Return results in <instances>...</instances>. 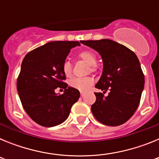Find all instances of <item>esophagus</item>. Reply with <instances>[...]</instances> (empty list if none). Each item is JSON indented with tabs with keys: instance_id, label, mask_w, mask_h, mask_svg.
Masks as SVG:
<instances>
[{
	"instance_id": "esophagus-1",
	"label": "esophagus",
	"mask_w": 159,
	"mask_h": 159,
	"mask_svg": "<svg viewBox=\"0 0 159 159\" xmlns=\"http://www.w3.org/2000/svg\"><path fill=\"white\" fill-rule=\"evenodd\" d=\"M84 94H85V93H84V92H80V95H81V96H84Z\"/></svg>"
}]
</instances>
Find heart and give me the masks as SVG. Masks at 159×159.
<instances>
[{
  "label": "heart",
  "instance_id": "obj_1",
  "mask_svg": "<svg viewBox=\"0 0 159 159\" xmlns=\"http://www.w3.org/2000/svg\"><path fill=\"white\" fill-rule=\"evenodd\" d=\"M78 57L81 60H83L84 62L89 65L90 69L89 71L93 72L96 71V56L93 52L90 51V50H84L79 53ZM62 71L64 75L66 77H70L72 73V68H71V64L69 61H64L62 65ZM94 83V80L91 77H86V78H74L71 79L69 81V85L71 88H75V89L79 90L80 92H86L90 88Z\"/></svg>",
  "mask_w": 159,
  "mask_h": 159
}]
</instances>
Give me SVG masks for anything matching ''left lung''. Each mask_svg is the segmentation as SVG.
<instances>
[{
    "label": "left lung",
    "instance_id": "1",
    "mask_svg": "<svg viewBox=\"0 0 159 159\" xmlns=\"http://www.w3.org/2000/svg\"><path fill=\"white\" fill-rule=\"evenodd\" d=\"M102 57L103 68L95 88L110 91L107 97L95 92L92 105L95 119L107 126H119L131 117L139 105L144 88V75L134 52L121 43L108 39L82 40Z\"/></svg>",
    "mask_w": 159,
    "mask_h": 159
}]
</instances>
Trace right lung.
I'll return each mask as SVG.
<instances>
[{
  "label": "right lung",
  "mask_w": 159,
  "mask_h": 159,
  "mask_svg": "<svg viewBox=\"0 0 159 159\" xmlns=\"http://www.w3.org/2000/svg\"><path fill=\"white\" fill-rule=\"evenodd\" d=\"M78 41H52L29 52L24 58L16 88L22 106L29 117L43 127L64 123L72 105L80 98L77 89L67 87L62 65ZM65 89L57 95L54 89Z\"/></svg>",
  "instance_id": "add662e5"
}]
</instances>
